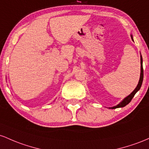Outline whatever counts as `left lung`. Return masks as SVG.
Here are the masks:
<instances>
[{"label":"left lung","mask_w":149,"mask_h":149,"mask_svg":"<svg viewBox=\"0 0 149 149\" xmlns=\"http://www.w3.org/2000/svg\"><path fill=\"white\" fill-rule=\"evenodd\" d=\"M131 37H132V39L133 40L132 36V35H131ZM142 63H143V60H142V56H141V74H140L139 81L138 85L136 86V87L135 88V89L132 92L130 93L128 96H127L126 98H125L123 101L120 102L119 104L117 105V106H115L112 107V108H112V109H115V108H123V107H125V106H127V105L128 103L132 101V99L133 97L134 96V95L136 94V93L140 89V88H141V86L142 82H143V65H142Z\"/></svg>","instance_id":"1"}]
</instances>
